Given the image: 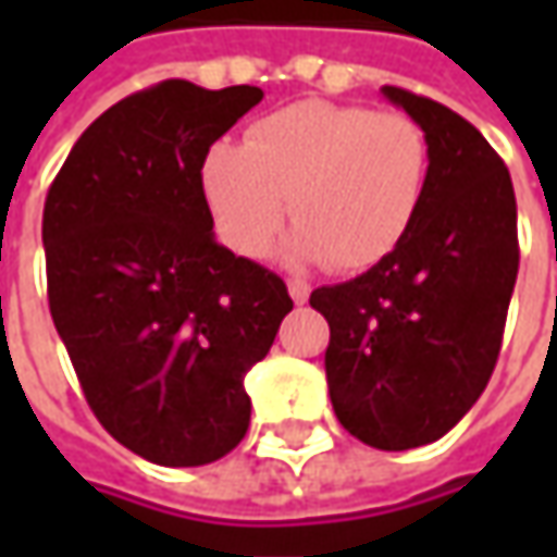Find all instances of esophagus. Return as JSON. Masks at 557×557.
<instances>
[{
    "label": "esophagus",
    "mask_w": 557,
    "mask_h": 557,
    "mask_svg": "<svg viewBox=\"0 0 557 557\" xmlns=\"http://www.w3.org/2000/svg\"><path fill=\"white\" fill-rule=\"evenodd\" d=\"M288 294L294 304H307V300H310V285H307V282H300V278H290Z\"/></svg>",
    "instance_id": "34e87169"
}]
</instances>
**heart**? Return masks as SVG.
Instances as JSON below:
<instances>
[{
    "instance_id": "b5f03b06",
    "label": "heart",
    "mask_w": 557,
    "mask_h": 557,
    "mask_svg": "<svg viewBox=\"0 0 557 557\" xmlns=\"http://www.w3.org/2000/svg\"><path fill=\"white\" fill-rule=\"evenodd\" d=\"M428 173V136L412 117L297 101L257 120L245 145L213 141L201 158V191L228 250L260 257L288 201L294 225L282 257L356 272L403 245Z\"/></svg>"
}]
</instances>
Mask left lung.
I'll use <instances>...</instances> for the list:
<instances>
[{"instance_id": "8db88e82", "label": "left lung", "mask_w": 557, "mask_h": 557, "mask_svg": "<svg viewBox=\"0 0 557 557\" xmlns=\"http://www.w3.org/2000/svg\"><path fill=\"white\" fill-rule=\"evenodd\" d=\"M428 136L431 173L416 223L391 257L310 294L329 319L337 421L403 453L453 431L499 359L518 278V203L503 158L446 104L381 86Z\"/></svg>"}]
</instances>
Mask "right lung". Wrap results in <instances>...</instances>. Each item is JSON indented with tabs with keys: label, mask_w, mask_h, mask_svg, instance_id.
I'll use <instances>...</instances> for the list:
<instances>
[{
	"label": "right lung",
	"mask_w": 557,
	"mask_h": 557,
	"mask_svg": "<svg viewBox=\"0 0 557 557\" xmlns=\"http://www.w3.org/2000/svg\"><path fill=\"white\" fill-rule=\"evenodd\" d=\"M263 89L163 79L76 139L42 210L49 310L86 403L141 459L195 468L250 424L245 374L294 310L213 238L201 158Z\"/></svg>",
	"instance_id": "1"
}]
</instances>
